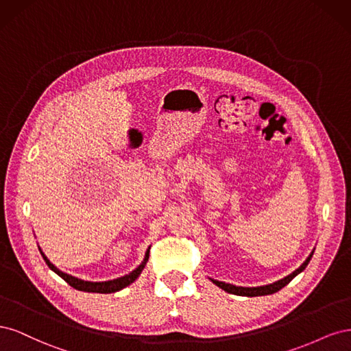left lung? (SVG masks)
I'll list each match as a JSON object with an SVG mask.
<instances>
[{"instance_id": "left-lung-1", "label": "left lung", "mask_w": 351, "mask_h": 351, "mask_svg": "<svg viewBox=\"0 0 351 351\" xmlns=\"http://www.w3.org/2000/svg\"><path fill=\"white\" fill-rule=\"evenodd\" d=\"M312 254L313 252L309 254V258H307L302 267L299 269H295L293 274H290L289 277H285L277 282L274 284H268V285H262V287H236V285H231V284H227V282H222V281H217V280H210L212 282H214L215 285H218L219 289H222L224 291L230 293V294H237V295H247V297H256V295H267V294H274L280 291L282 287H285L287 284H289L297 274H300L306 267L307 263L311 262L312 259Z\"/></svg>"}]
</instances>
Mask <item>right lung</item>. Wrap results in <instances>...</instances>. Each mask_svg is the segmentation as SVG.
Instances as JSON below:
<instances>
[{
  "instance_id": "right-lung-1",
  "label": "right lung",
  "mask_w": 351,
  "mask_h": 351,
  "mask_svg": "<svg viewBox=\"0 0 351 351\" xmlns=\"http://www.w3.org/2000/svg\"><path fill=\"white\" fill-rule=\"evenodd\" d=\"M42 258H44V261L47 262L48 267L54 271L57 275H60V277L64 280L69 285H71L73 289L76 290H80V291H88V293H114V291H119L121 289H124V287L130 285L137 277H139L141 272L143 271L145 268V263L147 262V259H149V250L146 252V256H145V261L142 265H139L133 272H130L129 275H124V277L121 278H117V280H112V281H104V282H90V281H83V280H79L76 277H71V275L69 274H64L61 272L58 268H56L54 265H52L44 253L40 252Z\"/></svg>"
}]
</instances>
